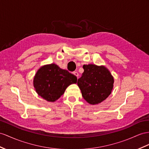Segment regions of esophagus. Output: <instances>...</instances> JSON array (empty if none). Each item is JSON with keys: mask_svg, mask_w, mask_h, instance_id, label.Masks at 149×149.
<instances>
[{"mask_svg": "<svg viewBox=\"0 0 149 149\" xmlns=\"http://www.w3.org/2000/svg\"><path fill=\"white\" fill-rule=\"evenodd\" d=\"M73 74L74 75H75L76 77H77V78H78V77H79V74H78V72H73Z\"/></svg>", "mask_w": 149, "mask_h": 149, "instance_id": "1", "label": "esophagus"}]
</instances>
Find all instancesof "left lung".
<instances>
[{
	"label": "left lung",
	"mask_w": 149,
	"mask_h": 149,
	"mask_svg": "<svg viewBox=\"0 0 149 149\" xmlns=\"http://www.w3.org/2000/svg\"><path fill=\"white\" fill-rule=\"evenodd\" d=\"M83 68V74L77 81L82 97L91 104L100 103L111 93L113 76L103 66L89 64L84 65Z\"/></svg>",
	"instance_id": "8db88e82"
}]
</instances>
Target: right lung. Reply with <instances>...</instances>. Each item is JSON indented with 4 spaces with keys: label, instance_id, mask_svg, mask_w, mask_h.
Segmentation results:
<instances>
[{
    "label": "right lung",
    "instance_id": "1",
    "mask_svg": "<svg viewBox=\"0 0 149 149\" xmlns=\"http://www.w3.org/2000/svg\"><path fill=\"white\" fill-rule=\"evenodd\" d=\"M75 75L52 63L41 67L34 77L33 85L39 96L54 102L63 95L67 87L77 82Z\"/></svg>",
    "mask_w": 149,
    "mask_h": 149
}]
</instances>
